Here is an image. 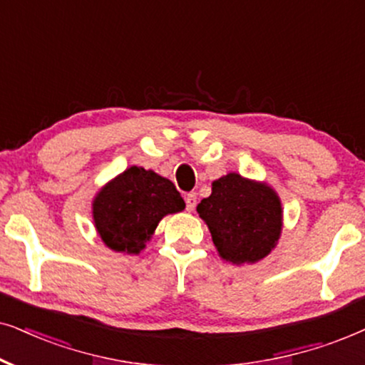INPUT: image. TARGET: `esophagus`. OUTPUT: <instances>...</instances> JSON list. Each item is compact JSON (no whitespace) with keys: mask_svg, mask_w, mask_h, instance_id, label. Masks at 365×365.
<instances>
[{"mask_svg":"<svg viewBox=\"0 0 365 365\" xmlns=\"http://www.w3.org/2000/svg\"><path fill=\"white\" fill-rule=\"evenodd\" d=\"M185 203H187V210H188V212L195 210V205H197V193H187Z\"/></svg>","mask_w":365,"mask_h":365,"instance_id":"1","label":"esophagus"}]
</instances>
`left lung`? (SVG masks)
I'll use <instances>...</instances> for the list:
<instances>
[{
  "label": "left lung",
  "mask_w": 365,
  "mask_h": 365,
  "mask_svg": "<svg viewBox=\"0 0 365 365\" xmlns=\"http://www.w3.org/2000/svg\"><path fill=\"white\" fill-rule=\"evenodd\" d=\"M197 212L212 233L220 259L233 265L255 264L279 244L284 208L267 182L230 172L212 182L210 197Z\"/></svg>",
  "instance_id": "8db88e82"
}]
</instances>
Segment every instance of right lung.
<instances>
[{
    "label": "right lung",
    "instance_id": "add662e5",
    "mask_svg": "<svg viewBox=\"0 0 365 365\" xmlns=\"http://www.w3.org/2000/svg\"><path fill=\"white\" fill-rule=\"evenodd\" d=\"M183 208L185 202L168 178L137 165L105 183L91 203L101 242L126 255H138L160 220Z\"/></svg>",
    "mask_w": 365,
    "mask_h": 365
}]
</instances>
